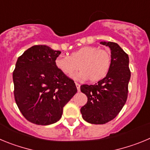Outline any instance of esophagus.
<instances>
[{
	"label": "esophagus",
	"mask_w": 150,
	"mask_h": 150,
	"mask_svg": "<svg viewBox=\"0 0 150 150\" xmlns=\"http://www.w3.org/2000/svg\"><path fill=\"white\" fill-rule=\"evenodd\" d=\"M75 85H76V87L78 89V91H80V87H81V84L78 83H75Z\"/></svg>",
	"instance_id": "34e87169"
}]
</instances>
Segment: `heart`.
Wrapping results in <instances>:
<instances>
[{"label": "heart", "instance_id": "1", "mask_svg": "<svg viewBox=\"0 0 150 150\" xmlns=\"http://www.w3.org/2000/svg\"><path fill=\"white\" fill-rule=\"evenodd\" d=\"M55 66L62 74L72 77L74 72L80 69L73 78L76 80L90 79L96 82L102 80L108 73L111 65V57L108 51L96 46H83L72 52L69 57L60 55L55 59ZM79 66H78L77 65Z\"/></svg>", "mask_w": 150, "mask_h": 150}]
</instances>
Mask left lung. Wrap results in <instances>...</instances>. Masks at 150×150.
Instances as JSON below:
<instances>
[{"label":"left lung","mask_w":150,"mask_h":150,"mask_svg":"<svg viewBox=\"0 0 150 150\" xmlns=\"http://www.w3.org/2000/svg\"><path fill=\"white\" fill-rule=\"evenodd\" d=\"M110 49L111 65L107 75L94 85L83 84L81 91L87 102L81 108L82 117L91 124H105L122 110L128 96L131 78L129 56L120 46L112 42H101Z\"/></svg>","instance_id":"obj_1"}]
</instances>
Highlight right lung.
Instances as JSON below:
<instances>
[{
    "instance_id": "obj_1",
    "label": "right lung",
    "mask_w": 150,
    "mask_h": 150,
    "mask_svg": "<svg viewBox=\"0 0 150 150\" xmlns=\"http://www.w3.org/2000/svg\"><path fill=\"white\" fill-rule=\"evenodd\" d=\"M60 53L47 45H33L16 62L13 74L15 100L32 123L47 125L57 122L63 107L77 93L74 81L55 66Z\"/></svg>"
}]
</instances>
